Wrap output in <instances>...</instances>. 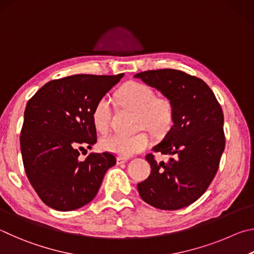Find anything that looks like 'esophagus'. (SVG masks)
I'll use <instances>...</instances> for the list:
<instances>
[{
    "instance_id": "obj_1",
    "label": "esophagus",
    "mask_w": 254,
    "mask_h": 254,
    "mask_svg": "<svg viewBox=\"0 0 254 254\" xmlns=\"http://www.w3.org/2000/svg\"><path fill=\"white\" fill-rule=\"evenodd\" d=\"M126 162H128V158L127 157H122V156L117 157V164H124V163H126Z\"/></svg>"
}]
</instances>
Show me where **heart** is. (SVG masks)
Here are the masks:
<instances>
[{"label": "heart", "mask_w": 254, "mask_h": 254, "mask_svg": "<svg viewBox=\"0 0 254 254\" xmlns=\"http://www.w3.org/2000/svg\"><path fill=\"white\" fill-rule=\"evenodd\" d=\"M116 98L125 108L137 113L136 127L145 128L155 136H163L171 129L174 123L175 109L170 98L155 96V91L147 84L129 81L125 83L116 93ZM92 123L96 129L105 134L108 131L111 119V104L108 97L97 101L92 110ZM150 139L146 132L134 135H109L101 139L100 145L107 152L129 157L143 152L149 146Z\"/></svg>", "instance_id": "heart-1"}]
</instances>
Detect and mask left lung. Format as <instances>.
I'll return each instance as SVG.
<instances>
[{
	"label": "left lung",
	"mask_w": 254,
	"mask_h": 254,
	"mask_svg": "<svg viewBox=\"0 0 254 254\" xmlns=\"http://www.w3.org/2000/svg\"><path fill=\"white\" fill-rule=\"evenodd\" d=\"M170 98L174 124L155 153L171 155L158 163L146 155L152 171L137 184L140 197L159 210H180L202 196L215 177L225 148L224 116L211 88L181 70L158 69L135 74Z\"/></svg>",
	"instance_id": "1"
}]
</instances>
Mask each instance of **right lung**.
Listing matches in <instances>:
<instances>
[{
    "instance_id": "right-lung-1",
    "label": "right lung",
    "mask_w": 254,
    "mask_h": 254,
    "mask_svg": "<svg viewBox=\"0 0 254 254\" xmlns=\"http://www.w3.org/2000/svg\"><path fill=\"white\" fill-rule=\"evenodd\" d=\"M124 73L74 74L51 80L26 104L20 146L30 184L48 206L73 211L96 196L113 153L87 152L97 141L92 110Z\"/></svg>"
}]
</instances>
